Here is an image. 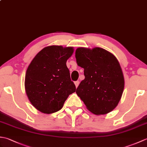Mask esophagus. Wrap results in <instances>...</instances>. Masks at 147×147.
<instances>
[{
    "label": "esophagus",
    "mask_w": 147,
    "mask_h": 147,
    "mask_svg": "<svg viewBox=\"0 0 147 147\" xmlns=\"http://www.w3.org/2000/svg\"><path fill=\"white\" fill-rule=\"evenodd\" d=\"M74 84H75V86H76V88H77V87L78 86V85H79V84H80V82H79V81H76V82H74Z\"/></svg>",
    "instance_id": "esophagus-1"
}]
</instances>
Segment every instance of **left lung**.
I'll return each instance as SVG.
<instances>
[{"label": "left lung", "mask_w": 147, "mask_h": 147, "mask_svg": "<svg viewBox=\"0 0 147 147\" xmlns=\"http://www.w3.org/2000/svg\"><path fill=\"white\" fill-rule=\"evenodd\" d=\"M75 57L85 75L76 92L86 108L96 115L114 110L124 87L123 73L116 57L100 47L78 48Z\"/></svg>", "instance_id": "left-lung-1"}]
</instances>
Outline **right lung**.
Segmentation results:
<instances>
[{
  "label": "right lung",
  "instance_id": "1",
  "mask_svg": "<svg viewBox=\"0 0 147 147\" xmlns=\"http://www.w3.org/2000/svg\"><path fill=\"white\" fill-rule=\"evenodd\" d=\"M73 47L59 45L43 49L28 67L24 86L32 104L44 114H52L62 108L76 86L70 78L66 62Z\"/></svg>",
  "mask_w": 147,
  "mask_h": 147
}]
</instances>
